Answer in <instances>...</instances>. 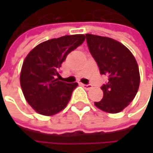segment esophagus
<instances>
[{
  "instance_id": "esophagus-1",
  "label": "esophagus",
  "mask_w": 153,
  "mask_h": 153,
  "mask_svg": "<svg viewBox=\"0 0 153 153\" xmlns=\"http://www.w3.org/2000/svg\"><path fill=\"white\" fill-rule=\"evenodd\" d=\"M86 89H90L91 88H92V85L91 84H81Z\"/></svg>"
}]
</instances>
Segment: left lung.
<instances>
[{
  "mask_svg": "<svg viewBox=\"0 0 153 153\" xmlns=\"http://www.w3.org/2000/svg\"><path fill=\"white\" fill-rule=\"evenodd\" d=\"M86 40L100 74L108 76V82L101 87L103 99L95 105L106 112H120L137 93L140 74L137 60L128 48L113 39L87 33Z\"/></svg>",
  "mask_w": 153,
  "mask_h": 153,
  "instance_id": "left-lung-1",
  "label": "left lung"
}]
</instances>
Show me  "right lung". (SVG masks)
<instances>
[{"instance_id": "right-lung-1", "label": "right lung", "mask_w": 153, "mask_h": 153, "mask_svg": "<svg viewBox=\"0 0 153 153\" xmlns=\"http://www.w3.org/2000/svg\"><path fill=\"white\" fill-rule=\"evenodd\" d=\"M84 41V34L51 39L37 45L25 57L20 84L25 100L38 113L54 115L69 103L78 83L60 81L56 77L67 55Z\"/></svg>"}]
</instances>
